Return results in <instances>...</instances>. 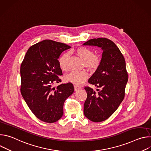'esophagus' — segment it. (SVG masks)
<instances>
[{
    "instance_id": "1",
    "label": "esophagus",
    "mask_w": 151,
    "mask_h": 151,
    "mask_svg": "<svg viewBox=\"0 0 151 151\" xmlns=\"http://www.w3.org/2000/svg\"><path fill=\"white\" fill-rule=\"evenodd\" d=\"M81 88V87H78V86H76V85H75V86H74V89H75V91H77L79 90Z\"/></svg>"
}]
</instances>
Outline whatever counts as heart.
I'll use <instances>...</instances> for the list:
<instances>
[{
  "mask_svg": "<svg viewBox=\"0 0 151 151\" xmlns=\"http://www.w3.org/2000/svg\"><path fill=\"white\" fill-rule=\"evenodd\" d=\"M73 52L83 61L85 67L90 71H94L99 67L101 63V58L99 55L94 54L91 50L86 47H80L75 49ZM68 57V53L65 52L58 59L59 66L63 70L67 69ZM88 76V73L85 70H74L67 74L65 76V79L68 82L76 85H81L86 81Z\"/></svg>",
  "mask_w": 151,
  "mask_h": 151,
  "instance_id": "1",
  "label": "heart"
}]
</instances>
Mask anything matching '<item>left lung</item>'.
I'll use <instances>...</instances> for the list:
<instances>
[{
    "label": "left lung",
    "mask_w": 151,
    "mask_h": 151,
    "mask_svg": "<svg viewBox=\"0 0 151 151\" xmlns=\"http://www.w3.org/2000/svg\"><path fill=\"white\" fill-rule=\"evenodd\" d=\"M83 45L98 47L103 51L100 66L88 79L98 88L95 91L89 87L84 88L87 97L83 107L88 119L101 122L109 118L124 100L128 81L125 61L118 47L107 38L92 39Z\"/></svg>",
    "instance_id": "8db88e82"
}]
</instances>
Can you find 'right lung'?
Returning a JSON list of instances; mask_svg holds the SVG:
<instances>
[{
  "label": "right lung",
  "instance_id": "add662e5",
  "mask_svg": "<svg viewBox=\"0 0 151 151\" xmlns=\"http://www.w3.org/2000/svg\"><path fill=\"white\" fill-rule=\"evenodd\" d=\"M71 47L63 43L44 40L31 46L21 64V93L33 114L40 120L52 123L63 115L66 99L74 92L72 83L55 88L63 75L58 58Z\"/></svg>",
  "mask_w": 151,
  "mask_h": 151
}]
</instances>
